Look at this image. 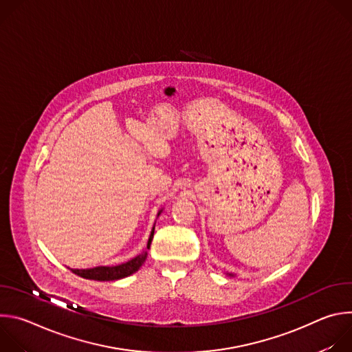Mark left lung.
Here are the masks:
<instances>
[{
	"mask_svg": "<svg viewBox=\"0 0 352 352\" xmlns=\"http://www.w3.org/2000/svg\"><path fill=\"white\" fill-rule=\"evenodd\" d=\"M230 276H232V274H230Z\"/></svg>",
	"mask_w": 352,
	"mask_h": 352,
	"instance_id": "obj_1",
	"label": "left lung"
}]
</instances>
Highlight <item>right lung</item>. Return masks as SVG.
<instances>
[{
    "label": "right lung",
    "instance_id": "add662e5",
    "mask_svg": "<svg viewBox=\"0 0 352 352\" xmlns=\"http://www.w3.org/2000/svg\"><path fill=\"white\" fill-rule=\"evenodd\" d=\"M160 213H162V210L159 212V214ZM153 235H155V227L152 228V232H150L147 246H146L147 249H150V243H152ZM146 258H147V250H144L143 254L138 255L136 258L128 261L126 263H121L118 266H97L93 269H71V270L83 278L97 280V281H113V280H120V278L128 277V276L133 274L135 272H138L139 267L144 263Z\"/></svg>",
    "mask_w": 352,
    "mask_h": 352
}]
</instances>
